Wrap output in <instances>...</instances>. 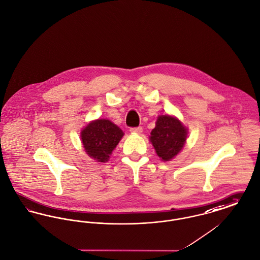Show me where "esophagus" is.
Wrapping results in <instances>:
<instances>
[{"label":"esophagus","instance_id":"1","mask_svg":"<svg viewBox=\"0 0 260 260\" xmlns=\"http://www.w3.org/2000/svg\"><path fill=\"white\" fill-rule=\"evenodd\" d=\"M130 132H131V133L140 134V133L143 132V128H142L141 126H139V127H132V128H130Z\"/></svg>","mask_w":260,"mask_h":260}]
</instances>
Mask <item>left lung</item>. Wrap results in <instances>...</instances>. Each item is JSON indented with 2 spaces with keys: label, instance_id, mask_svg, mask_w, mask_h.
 I'll use <instances>...</instances> for the list:
<instances>
[{
  "label": "left lung",
  "instance_id": "8db88e82",
  "mask_svg": "<svg viewBox=\"0 0 260 260\" xmlns=\"http://www.w3.org/2000/svg\"><path fill=\"white\" fill-rule=\"evenodd\" d=\"M187 136V129L181 122L170 115H161L152 130L150 140L157 156L162 160H170L182 149Z\"/></svg>",
  "mask_w": 260,
  "mask_h": 260
}]
</instances>
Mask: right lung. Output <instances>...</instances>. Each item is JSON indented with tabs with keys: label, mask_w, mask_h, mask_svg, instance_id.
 <instances>
[{
	"label": "right lung",
	"mask_w": 260,
	"mask_h": 260,
	"mask_svg": "<svg viewBox=\"0 0 260 260\" xmlns=\"http://www.w3.org/2000/svg\"><path fill=\"white\" fill-rule=\"evenodd\" d=\"M122 136L121 129L106 119L90 122L81 135L87 155L101 162L108 160Z\"/></svg>",
	"instance_id": "1"
}]
</instances>
